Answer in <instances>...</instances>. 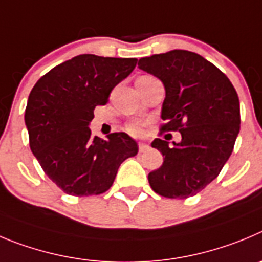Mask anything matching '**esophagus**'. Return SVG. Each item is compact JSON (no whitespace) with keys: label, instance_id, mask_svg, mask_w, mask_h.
<instances>
[{"label":"esophagus","instance_id":"obj_1","mask_svg":"<svg viewBox=\"0 0 262 262\" xmlns=\"http://www.w3.org/2000/svg\"><path fill=\"white\" fill-rule=\"evenodd\" d=\"M148 148H150V146H148L147 143L141 142L140 145H138V150H140V152H145V151H147Z\"/></svg>","mask_w":262,"mask_h":262}]
</instances>
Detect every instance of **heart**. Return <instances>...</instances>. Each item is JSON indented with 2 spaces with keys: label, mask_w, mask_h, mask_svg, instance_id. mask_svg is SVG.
<instances>
[{
  "label": "heart",
  "mask_w": 262,
  "mask_h": 262,
  "mask_svg": "<svg viewBox=\"0 0 262 262\" xmlns=\"http://www.w3.org/2000/svg\"><path fill=\"white\" fill-rule=\"evenodd\" d=\"M126 129H128L129 133L138 136V134L142 133V124L141 122H130Z\"/></svg>",
  "instance_id": "obj_1"
}]
</instances>
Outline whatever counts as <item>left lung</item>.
Instances as JSON below:
<instances>
[{"instance_id": "1", "label": "left lung", "mask_w": 262, "mask_h": 262, "mask_svg": "<svg viewBox=\"0 0 262 262\" xmlns=\"http://www.w3.org/2000/svg\"><path fill=\"white\" fill-rule=\"evenodd\" d=\"M138 68L166 89L162 130L181 134L173 146L152 141L163 164L148 173L150 187L167 199L192 197L219 175L234 150L240 130L236 90L225 73L194 52L173 49L143 57Z\"/></svg>"}]
</instances>
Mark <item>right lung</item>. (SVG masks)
Wrapping results in <instances>:
<instances>
[{"instance_id":"right-lung-1","label":"right lung","mask_w":262,"mask_h":262,"mask_svg":"<svg viewBox=\"0 0 262 262\" xmlns=\"http://www.w3.org/2000/svg\"><path fill=\"white\" fill-rule=\"evenodd\" d=\"M137 58L79 55L43 75L28 96L25 122L32 154L46 175L72 195L110 189L120 164L138 152L124 132L107 140L89 128L96 105L136 68Z\"/></svg>"}]
</instances>
